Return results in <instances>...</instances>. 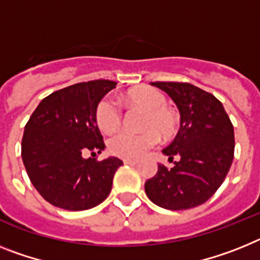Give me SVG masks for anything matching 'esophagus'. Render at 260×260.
Instances as JSON below:
<instances>
[{"instance_id":"34e87169","label":"esophagus","mask_w":260,"mask_h":260,"mask_svg":"<svg viewBox=\"0 0 260 260\" xmlns=\"http://www.w3.org/2000/svg\"><path fill=\"white\" fill-rule=\"evenodd\" d=\"M124 164H137L139 162V160H137V158H128V157H126V158H124Z\"/></svg>"}]
</instances>
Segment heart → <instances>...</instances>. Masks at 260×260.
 Listing matches in <instances>:
<instances>
[{
    "mask_svg": "<svg viewBox=\"0 0 260 260\" xmlns=\"http://www.w3.org/2000/svg\"><path fill=\"white\" fill-rule=\"evenodd\" d=\"M128 102L141 110L147 111L144 117L141 134L119 132L111 137L110 149L120 157L135 158L145 154L160 141V135L171 137L176 134L178 117L174 111L168 108V99L161 91L150 87H144L128 93ZM123 119V111L117 102L111 98H104L96 107V123L107 134L119 129Z\"/></svg>",
    "mask_w": 260,
    "mask_h": 260,
    "instance_id": "obj_1",
    "label": "heart"
}]
</instances>
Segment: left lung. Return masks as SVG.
<instances>
[{
    "mask_svg": "<svg viewBox=\"0 0 260 260\" xmlns=\"http://www.w3.org/2000/svg\"><path fill=\"white\" fill-rule=\"evenodd\" d=\"M172 98L180 111V129L162 149L173 161L168 169L158 164L156 176L145 182L153 204L168 210L200 206L218 190L234 158V126L214 95L190 83L153 82Z\"/></svg>",
    "mask_w": 260,
    "mask_h": 260,
    "instance_id": "left-lung-1",
    "label": "left lung"
}]
</instances>
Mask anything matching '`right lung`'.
Segmentation results:
<instances>
[{
	"label": "right lung",
	"mask_w": 260,
	"mask_h": 260,
	"mask_svg": "<svg viewBox=\"0 0 260 260\" xmlns=\"http://www.w3.org/2000/svg\"><path fill=\"white\" fill-rule=\"evenodd\" d=\"M112 80L76 83L46 96L25 125L23 165L31 184L47 202L80 211L102 204L123 161L88 157L106 148L96 124V107L116 87Z\"/></svg>",
	"instance_id": "1"
}]
</instances>
